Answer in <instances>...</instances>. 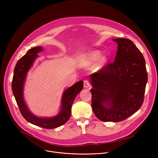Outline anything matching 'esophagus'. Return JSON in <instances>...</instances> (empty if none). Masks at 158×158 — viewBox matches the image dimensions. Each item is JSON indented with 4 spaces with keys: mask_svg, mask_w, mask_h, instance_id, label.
Here are the masks:
<instances>
[{
    "mask_svg": "<svg viewBox=\"0 0 158 158\" xmlns=\"http://www.w3.org/2000/svg\"><path fill=\"white\" fill-rule=\"evenodd\" d=\"M90 86H91V84H90L89 81L87 79H85L84 81V87L85 88H89L90 87Z\"/></svg>",
    "mask_w": 158,
    "mask_h": 158,
    "instance_id": "34e87169",
    "label": "esophagus"
}]
</instances>
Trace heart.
Listing matches in <instances>:
<instances>
[{"instance_id": "b5f03b06", "label": "heart", "mask_w": 158, "mask_h": 158, "mask_svg": "<svg viewBox=\"0 0 158 158\" xmlns=\"http://www.w3.org/2000/svg\"><path fill=\"white\" fill-rule=\"evenodd\" d=\"M101 56V54L99 53V52L98 51H93V52H90L89 54H87L86 56V60L87 61H89V62H94L96 60H97ZM106 61L105 59L104 58H102L101 59V64H103Z\"/></svg>"}]
</instances>
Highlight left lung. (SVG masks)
<instances>
[{"instance_id": "obj_1", "label": "left lung", "mask_w": 158, "mask_h": 158, "mask_svg": "<svg viewBox=\"0 0 158 158\" xmlns=\"http://www.w3.org/2000/svg\"><path fill=\"white\" fill-rule=\"evenodd\" d=\"M118 51L114 62L90 75L92 108L104 122H119L141 107L148 81L143 55L128 39H116Z\"/></svg>"}]
</instances>
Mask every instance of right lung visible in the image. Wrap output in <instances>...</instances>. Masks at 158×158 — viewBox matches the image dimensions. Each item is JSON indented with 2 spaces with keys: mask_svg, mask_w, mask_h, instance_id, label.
I'll list each match as a JSON object with an SVG mask.
<instances>
[{
  "mask_svg": "<svg viewBox=\"0 0 158 158\" xmlns=\"http://www.w3.org/2000/svg\"><path fill=\"white\" fill-rule=\"evenodd\" d=\"M42 49L40 46L31 49L18 60L14 71L12 89L20 113L26 121L45 129H54L63 125L69 119L73 103L83 88V81H78L64 92L61 100V109L57 116L51 118H38L34 116L25 103L23 97L24 84L28 71L38 57L37 54L41 52Z\"/></svg>",
  "mask_w": 158,
  "mask_h": 158,
  "instance_id": "obj_1",
  "label": "right lung"
}]
</instances>
